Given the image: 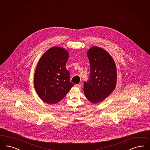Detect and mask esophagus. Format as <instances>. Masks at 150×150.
Segmentation results:
<instances>
[{
	"instance_id": "34e87169",
	"label": "esophagus",
	"mask_w": 150,
	"mask_h": 150,
	"mask_svg": "<svg viewBox=\"0 0 150 150\" xmlns=\"http://www.w3.org/2000/svg\"><path fill=\"white\" fill-rule=\"evenodd\" d=\"M81 84H76L75 86L76 87H78V88H80V87H81Z\"/></svg>"
}]
</instances>
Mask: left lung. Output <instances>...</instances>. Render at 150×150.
I'll use <instances>...</instances> for the list:
<instances>
[{"instance_id":"left-lung-1","label":"left lung","mask_w":150,"mask_h":150,"mask_svg":"<svg viewBox=\"0 0 150 150\" xmlns=\"http://www.w3.org/2000/svg\"><path fill=\"white\" fill-rule=\"evenodd\" d=\"M91 67L89 79L84 82V93L92 103L105 100L115 88L116 66L113 59L105 50L93 47L87 52Z\"/></svg>"}]
</instances>
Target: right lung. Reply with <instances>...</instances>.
I'll return each mask as SVG.
<instances>
[{
	"mask_svg": "<svg viewBox=\"0 0 150 150\" xmlns=\"http://www.w3.org/2000/svg\"><path fill=\"white\" fill-rule=\"evenodd\" d=\"M68 57L65 49L54 47L45 52L37 66L34 87L39 97L47 103L60 102L74 86L66 68Z\"/></svg>",
	"mask_w": 150,
	"mask_h": 150,
	"instance_id": "add662e5",
	"label": "right lung"
}]
</instances>
